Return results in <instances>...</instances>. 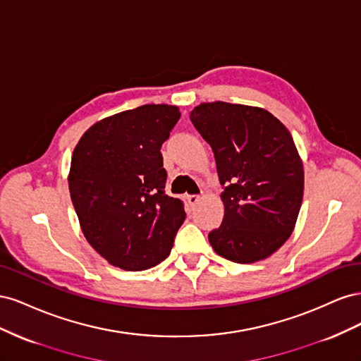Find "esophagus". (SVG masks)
Returning <instances> with one entry per match:
<instances>
[{"label": "esophagus", "mask_w": 361, "mask_h": 361, "mask_svg": "<svg viewBox=\"0 0 361 361\" xmlns=\"http://www.w3.org/2000/svg\"><path fill=\"white\" fill-rule=\"evenodd\" d=\"M200 195L199 194H191V195H188V203L191 204V206H194V204H197L199 202H200Z\"/></svg>", "instance_id": "34e87169"}]
</instances>
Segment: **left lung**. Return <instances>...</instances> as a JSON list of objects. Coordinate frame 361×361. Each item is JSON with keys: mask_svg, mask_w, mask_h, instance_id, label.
Returning <instances> with one entry per match:
<instances>
[{"mask_svg": "<svg viewBox=\"0 0 361 361\" xmlns=\"http://www.w3.org/2000/svg\"><path fill=\"white\" fill-rule=\"evenodd\" d=\"M190 117L224 187L223 223L207 236L214 251L236 264L269 257L292 235L302 203L304 167L290 133L260 106L202 102Z\"/></svg>", "mask_w": 361, "mask_h": 361, "instance_id": "1", "label": "left lung"}]
</instances>
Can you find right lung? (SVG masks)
Returning <instances> with one entry per match:
<instances>
[{"mask_svg": "<svg viewBox=\"0 0 361 361\" xmlns=\"http://www.w3.org/2000/svg\"><path fill=\"white\" fill-rule=\"evenodd\" d=\"M179 106L147 104L93 123L75 146L69 191L81 231L108 264L141 271L166 259L185 220L166 194L161 146Z\"/></svg>", "mask_w": 361, "mask_h": 361, "instance_id": "obj_1", "label": "right lung"}]
</instances>
